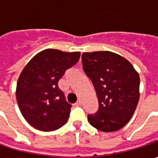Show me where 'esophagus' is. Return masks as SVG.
I'll list each match as a JSON object with an SVG mask.
<instances>
[{"instance_id": "esophagus-1", "label": "esophagus", "mask_w": 158, "mask_h": 158, "mask_svg": "<svg viewBox=\"0 0 158 158\" xmlns=\"http://www.w3.org/2000/svg\"><path fill=\"white\" fill-rule=\"evenodd\" d=\"M81 105H82V100H81V99H78V100L76 101V106H81Z\"/></svg>"}]
</instances>
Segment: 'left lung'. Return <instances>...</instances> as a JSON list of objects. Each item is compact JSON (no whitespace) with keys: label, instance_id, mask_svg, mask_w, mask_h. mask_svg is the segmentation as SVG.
I'll return each mask as SVG.
<instances>
[{"label":"left lung","instance_id":"8db88e82","mask_svg":"<svg viewBox=\"0 0 158 158\" xmlns=\"http://www.w3.org/2000/svg\"><path fill=\"white\" fill-rule=\"evenodd\" d=\"M82 69L94 85L98 110L89 124L103 132L119 130L132 118L140 98V76L124 57L109 51L83 52Z\"/></svg>","mask_w":158,"mask_h":158}]
</instances>
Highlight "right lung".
Segmentation results:
<instances>
[{"label": "right lung", "mask_w": 158, "mask_h": 158, "mask_svg": "<svg viewBox=\"0 0 158 158\" xmlns=\"http://www.w3.org/2000/svg\"><path fill=\"white\" fill-rule=\"evenodd\" d=\"M80 52L46 49L36 54L21 72L15 96L25 120L40 131H53L66 124L71 105L58 87L66 70L79 60Z\"/></svg>", "instance_id": "right-lung-1"}]
</instances>
